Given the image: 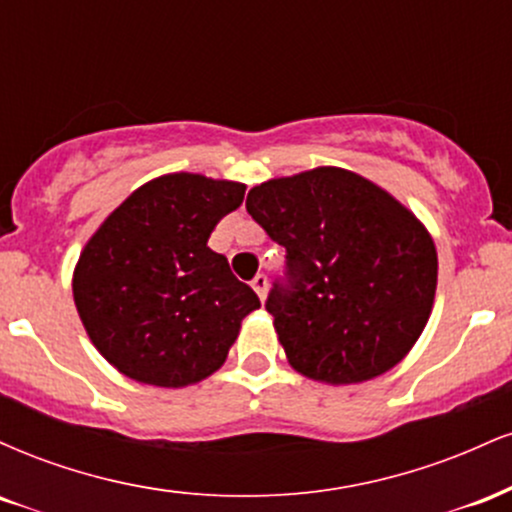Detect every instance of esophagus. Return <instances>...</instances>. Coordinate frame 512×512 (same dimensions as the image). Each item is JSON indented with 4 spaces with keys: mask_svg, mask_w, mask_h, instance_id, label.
<instances>
[{
    "mask_svg": "<svg viewBox=\"0 0 512 512\" xmlns=\"http://www.w3.org/2000/svg\"><path fill=\"white\" fill-rule=\"evenodd\" d=\"M267 286H269V279H267V274H257L255 279H252V289L257 291V296L262 298H267Z\"/></svg>",
    "mask_w": 512,
    "mask_h": 512,
    "instance_id": "1",
    "label": "esophagus"
}]
</instances>
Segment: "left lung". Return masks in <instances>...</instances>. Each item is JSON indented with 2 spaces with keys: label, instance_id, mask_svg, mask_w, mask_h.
<instances>
[{
  "label": "left lung",
  "instance_id": "left-lung-1",
  "mask_svg": "<svg viewBox=\"0 0 512 512\" xmlns=\"http://www.w3.org/2000/svg\"><path fill=\"white\" fill-rule=\"evenodd\" d=\"M245 207L286 248V279L264 305L298 373L363 383L409 354L436 298L438 255L404 204L325 166L252 187Z\"/></svg>",
  "mask_w": 512,
  "mask_h": 512
}]
</instances>
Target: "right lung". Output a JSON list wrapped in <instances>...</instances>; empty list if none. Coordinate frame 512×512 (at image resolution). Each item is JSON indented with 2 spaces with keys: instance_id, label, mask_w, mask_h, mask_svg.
Here are the masks:
<instances>
[{
  "instance_id": "1",
  "label": "right lung",
  "mask_w": 512,
  "mask_h": 512,
  "mask_svg": "<svg viewBox=\"0 0 512 512\" xmlns=\"http://www.w3.org/2000/svg\"><path fill=\"white\" fill-rule=\"evenodd\" d=\"M243 197V182L161 175L88 240L74 269V303L93 346L122 375L185 387L223 366L260 298L207 240Z\"/></svg>"
}]
</instances>
